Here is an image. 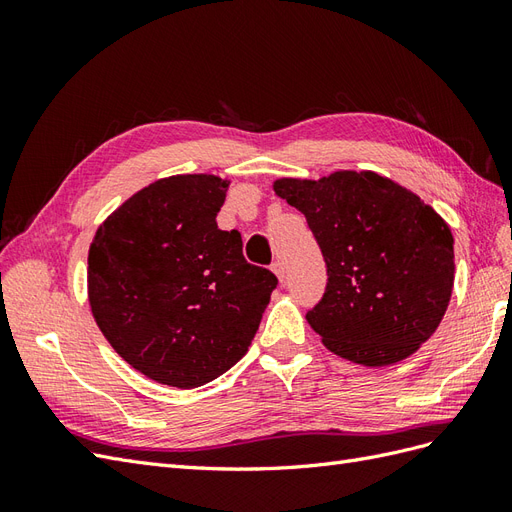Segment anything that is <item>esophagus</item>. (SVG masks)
Returning a JSON list of instances; mask_svg holds the SVG:
<instances>
[{
    "mask_svg": "<svg viewBox=\"0 0 512 512\" xmlns=\"http://www.w3.org/2000/svg\"><path fill=\"white\" fill-rule=\"evenodd\" d=\"M271 271L277 275V280L284 282V277H286V265H284L282 260H275L273 265H271Z\"/></svg>",
    "mask_w": 512,
    "mask_h": 512,
    "instance_id": "1",
    "label": "esophagus"
}]
</instances>
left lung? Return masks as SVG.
<instances>
[{"instance_id":"1","label":"left lung","mask_w":512,"mask_h":512,"mask_svg":"<svg viewBox=\"0 0 512 512\" xmlns=\"http://www.w3.org/2000/svg\"><path fill=\"white\" fill-rule=\"evenodd\" d=\"M273 192L305 215L327 262V290L305 316L322 344L365 367L395 365L421 348L455 282L453 232L440 215L371 170L282 177Z\"/></svg>"}]
</instances>
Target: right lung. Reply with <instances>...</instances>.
Returning <instances> with one entry per match:
<instances>
[{
  "instance_id": "1",
  "label": "right lung",
  "mask_w": 512,
  "mask_h": 512,
  "mask_svg": "<svg viewBox=\"0 0 512 512\" xmlns=\"http://www.w3.org/2000/svg\"><path fill=\"white\" fill-rule=\"evenodd\" d=\"M230 181L173 175L132 194L98 226L87 297L123 361L177 389H196L250 348L277 277L243 258L218 218Z\"/></svg>"
}]
</instances>
